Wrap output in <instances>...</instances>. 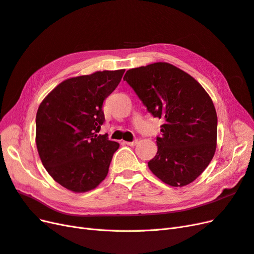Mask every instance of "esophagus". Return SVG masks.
I'll use <instances>...</instances> for the list:
<instances>
[{
  "label": "esophagus",
  "instance_id": "esophagus-1",
  "mask_svg": "<svg viewBox=\"0 0 254 254\" xmlns=\"http://www.w3.org/2000/svg\"><path fill=\"white\" fill-rule=\"evenodd\" d=\"M127 145H129V146H134L136 143H137V140H133V141H131V142H125Z\"/></svg>",
  "mask_w": 254,
  "mask_h": 254
}]
</instances>
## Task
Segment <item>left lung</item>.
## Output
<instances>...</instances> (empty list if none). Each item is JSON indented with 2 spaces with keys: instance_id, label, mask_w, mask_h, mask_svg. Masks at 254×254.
Returning a JSON list of instances; mask_svg holds the SVG:
<instances>
[{
  "instance_id": "1",
  "label": "left lung",
  "mask_w": 254,
  "mask_h": 254,
  "mask_svg": "<svg viewBox=\"0 0 254 254\" xmlns=\"http://www.w3.org/2000/svg\"><path fill=\"white\" fill-rule=\"evenodd\" d=\"M124 80L153 118L164 122L149 170L172 187L193 182L216 149L217 114L209 94L190 75L166 63L131 68Z\"/></svg>"
}]
</instances>
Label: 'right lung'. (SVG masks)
Instances as JSON below:
<instances>
[{
  "label": "right lung",
  "mask_w": 254,
  "mask_h": 254,
  "mask_svg": "<svg viewBox=\"0 0 254 254\" xmlns=\"http://www.w3.org/2000/svg\"><path fill=\"white\" fill-rule=\"evenodd\" d=\"M125 70L66 79L43 99L36 115V144L42 164L60 186L75 193L95 189L109 171L120 144L97 134L103 103Z\"/></svg>",
  "instance_id": "1"
}]
</instances>
